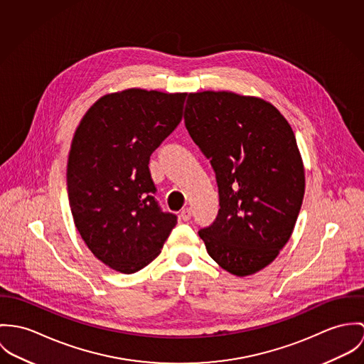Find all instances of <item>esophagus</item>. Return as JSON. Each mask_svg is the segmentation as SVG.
<instances>
[{
  "label": "esophagus",
  "instance_id": "esophagus-1",
  "mask_svg": "<svg viewBox=\"0 0 364 364\" xmlns=\"http://www.w3.org/2000/svg\"><path fill=\"white\" fill-rule=\"evenodd\" d=\"M191 209L190 208H186V209H183L181 210V213H180V218L184 220V222H188L190 219H191Z\"/></svg>",
  "mask_w": 364,
  "mask_h": 364
}]
</instances>
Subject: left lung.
<instances>
[{
  "label": "left lung",
  "mask_w": 364,
  "mask_h": 364,
  "mask_svg": "<svg viewBox=\"0 0 364 364\" xmlns=\"http://www.w3.org/2000/svg\"><path fill=\"white\" fill-rule=\"evenodd\" d=\"M186 128L215 171L219 210L198 232L228 272L269 265L291 236L304 197L294 134L268 102L232 92L190 93Z\"/></svg>",
  "instance_id": "8db88e82"
}]
</instances>
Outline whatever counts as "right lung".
<instances>
[{
    "mask_svg": "<svg viewBox=\"0 0 364 364\" xmlns=\"http://www.w3.org/2000/svg\"><path fill=\"white\" fill-rule=\"evenodd\" d=\"M184 100L144 89L107 95L75 131L67 167L74 222L93 255L122 274L151 264L177 223L155 198L148 164L181 122Z\"/></svg>",
    "mask_w": 364,
    "mask_h": 364,
    "instance_id": "1",
    "label": "right lung"
}]
</instances>
